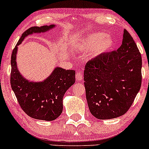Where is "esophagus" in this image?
<instances>
[{
	"label": "esophagus",
	"instance_id": "esophagus-1",
	"mask_svg": "<svg viewBox=\"0 0 149 149\" xmlns=\"http://www.w3.org/2000/svg\"><path fill=\"white\" fill-rule=\"evenodd\" d=\"M76 78L77 81H78V82L82 81L83 79V74H82V73L80 72V71H78V72L76 73Z\"/></svg>",
	"mask_w": 149,
	"mask_h": 149
}]
</instances>
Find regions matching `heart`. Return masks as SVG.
Here are the masks:
<instances>
[{
    "label": "heart",
    "instance_id": "1",
    "mask_svg": "<svg viewBox=\"0 0 149 149\" xmlns=\"http://www.w3.org/2000/svg\"><path fill=\"white\" fill-rule=\"evenodd\" d=\"M113 46L114 41L111 36L102 32H96L87 36L78 46V49L86 52L92 51L95 57L108 52Z\"/></svg>",
    "mask_w": 149,
    "mask_h": 149
}]
</instances>
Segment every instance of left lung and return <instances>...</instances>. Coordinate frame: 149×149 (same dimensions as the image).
Masks as SVG:
<instances>
[{
	"instance_id": "1",
	"label": "left lung",
	"mask_w": 149,
	"mask_h": 149,
	"mask_svg": "<svg viewBox=\"0 0 149 149\" xmlns=\"http://www.w3.org/2000/svg\"><path fill=\"white\" fill-rule=\"evenodd\" d=\"M142 59L131 35L124 30L122 45L87 63L84 85L90 111L101 120L125 113L141 85Z\"/></svg>"
}]
</instances>
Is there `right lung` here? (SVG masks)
Returning a JSON list of instances; mask_svg holds the SVG:
<instances>
[{"label": "right lung", "instance_id": "obj_1", "mask_svg": "<svg viewBox=\"0 0 149 149\" xmlns=\"http://www.w3.org/2000/svg\"><path fill=\"white\" fill-rule=\"evenodd\" d=\"M54 27V25L52 24L28 29L22 35L11 57L10 84L19 104L30 117L47 121L54 120L61 115L63 97L66 90L74 84L76 71L57 67L43 81H29L19 71L16 57L17 46L25 37L32 33H44Z\"/></svg>", "mask_w": 149, "mask_h": 149}]
</instances>
